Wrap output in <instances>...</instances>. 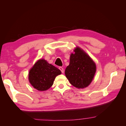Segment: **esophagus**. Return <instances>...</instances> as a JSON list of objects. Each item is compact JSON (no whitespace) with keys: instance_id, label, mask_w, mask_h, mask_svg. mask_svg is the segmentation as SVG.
<instances>
[{"instance_id":"1","label":"esophagus","mask_w":126,"mask_h":126,"mask_svg":"<svg viewBox=\"0 0 126 126\" xmlns=\"http://www.w3.org/2000/svg\"><path fill=\"white\" fill-rule=\"evenodd\" d=\"M59 70H60L61 71H62V73H63V72H64L63 68V67H59Z\"/></svg>"}]
</instances>
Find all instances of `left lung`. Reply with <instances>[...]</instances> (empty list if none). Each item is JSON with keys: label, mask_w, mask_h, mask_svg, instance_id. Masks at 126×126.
Listing matches in <instances>:
<instances>
[{"label": "left lung", "mask_w": 126, "mask_h": 126, "mask_svg": "<svg viewBox=\"0 0 126 126\" xmlns=\"http://www.w3.org/2000/svg\"><path fill=\"white\" fill-rule=\"evenodd\" d=\"M70 55V63L65 70V75L71 84L78 88H84L92 81L96 66L90 57L78 47Z\"/></svg>", "instance_id": "1"}]
</instances>
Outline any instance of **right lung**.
Masks as SVG:
<instances>
[{"label":"right lung","instance_id":"add662e5","mask_svg":"<svg viewBox=\"0 0 126 126\" xmlns=\"http://www.w3.org/2000/svg\"><path fill=\"white\" fill-rule=\"evenodd\" d=\"M62 74L57 67L41 59L30 70L29 81L34 88L39 91L47 90L52 86L57 76Z\"/></svg>","mask_w":126,"mask_h":126}]
</instances>
